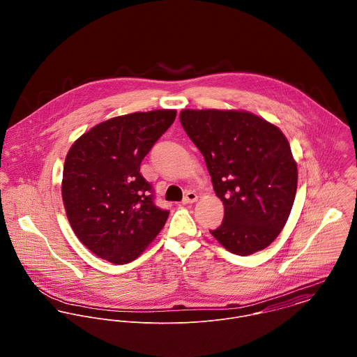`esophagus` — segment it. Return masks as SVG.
Instances as JSON below:
<instances>
[{"instance_id":"1","label":"esophagus","mask_w":357,"mask_h":357,"mask_svg":"<svg viewBox=\"0 0 357 357\" xmlns=\"http://www.w3.org/2000/svg\"><path fill=\"white\" fill-rule=\"evenodd\" d=\"M197 199H198V195H197L195 192H191V191H190V192H187V194H185V197L183 198V202H181V204H194V202H197Z\"/></svg>"}]
</instances>
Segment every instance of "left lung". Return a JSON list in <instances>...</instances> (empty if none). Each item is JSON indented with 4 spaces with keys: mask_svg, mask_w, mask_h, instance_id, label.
I'll return each instance as SVG.
<instances>
[{
    "mask_svg": "<svg viewBox=\"0 0 357 357\" xmlns=\"http://www.w3.org/2000/svg\"><path fill=\"white\" fill-rule=\"evenodd\" d=\"M180 122L202 153L224 218L210 234L231 253L268 248L297 192V165L275 125L246 111L183 109Z\"/></svg>",
    "mask_w": 357,
    "mask_h": 357,
    "instance_id": "1",
    "label": "left lung"
}]
</instances>
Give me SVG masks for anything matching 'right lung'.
I'll use <instances>...</instances> for the list:
<instances>
[{"mask_svg":"<svg viewBox=\"0 0 357 357\" xmlns=\"http://www.w3.org/2000/svg\"><path fill=\"white\" fill-rule=\"evenodd\" d=\"M176 114L155 109L111 118L82 135L67 153L66 213L77 238L100 258L128 264L163 228L169 210L155 204L140 165Z\"/></svg>","mask_w":357,"mask_h":357,"instance_id":"1","label":"right lung"}]
</instances>
